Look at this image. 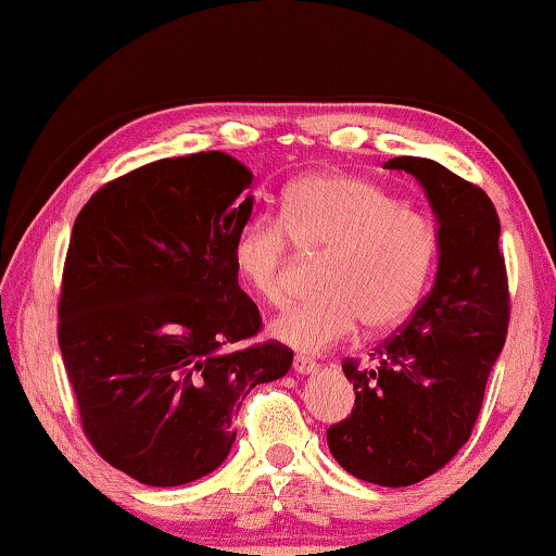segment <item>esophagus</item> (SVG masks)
Wrapping results in <instances>:
<instances>
[{
    "instance_id": "obj_1",
    "label": "esophagus",
    "mask_w": 556,
    "mask_h": 556,
    "mask_svg": "<svg viewBox=\"0 0 556 556\" xmlns=\"http://www.w3.org/2000/svg\"><path fill=\"white\" fill-rule=\"evenodd\" d=\"M318 370V363L314 357H306V355H296L294 357V372L299 375H314Z\"/></svg>"
}]
</instances>
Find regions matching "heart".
<instances>
[{"label":"heart","mask_w":556,"mask_h":556,"mask_svg":"<svg viewBox=\"0 0 556 556\" xmlns=\"http://www.w3.org/2000/svg\"><path fill=\"white\" fill-rule=\"evenodd\" d=\"M281 219L257 215L232 240L235 275L269 306L285 304L289 294V237L301 252H326L318 275L324 294L269 324L279 343L321 353L361 321L370 331L400 324L425 296L437 260L434 225L370 178L301 176L285 191Z\"/></svg>","instance_id":"1"}]
</instances>
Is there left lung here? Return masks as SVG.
I'll list each match as a JSON object with an SVG mask.
<instances>
[{
	"label": "left lung",
	"instance_id": "8db88e82",
	"mask_svg": "<svg viewBox=\"0 0 556 556\" xmlns=\"http://www.w3.org/2000/svg\"><path fill=\"white\" fill-rule=\"evenodd\" d=\"M425 188L437 218V277L397 336L378 348L375 370L343 365L351 417L328 427V448L348 473L384 488L425 481L466 444L510 316L501 220L483 188L431 159L397 156Z\"/></svg>",
	"mask_w": 556,
	"mask_h": 556
}]
</instances>
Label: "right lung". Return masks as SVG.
I'll use <instances>...</instances> for the list:
<instances>
[{"mask_svg":"<svg viewBox=\"0 0 556 556\" xmlns=\"http://www.w3.org/2000/svg\"><path fill=\"white\" fill-rule=\"evenodd\" d=\"M252 178L225 152L162 159L102 186L75 218L63 363L90 444L144 485L213 473L242 400L294 361L275 341L242 345L262 324L232 269Z\"/></svg>","mask_w":556,"mask_h":556,"instance_id":"right-lung-1","label":"right lung"}]
</instances>
